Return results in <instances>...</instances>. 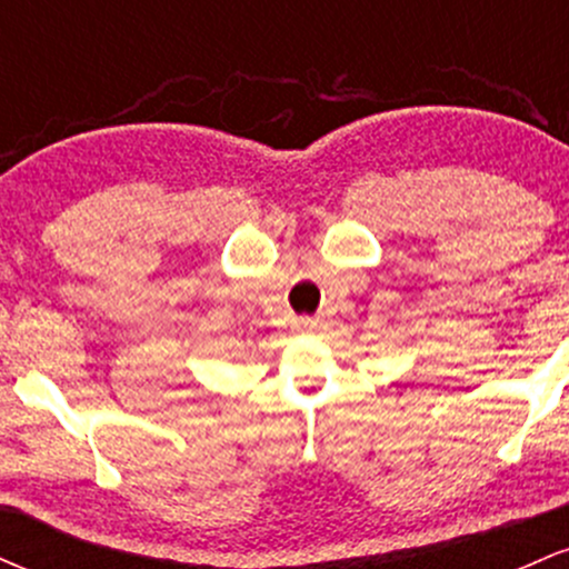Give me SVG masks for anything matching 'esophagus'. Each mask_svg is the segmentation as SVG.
<instances>
[{"instance_id": "esophagus-1", "label": "esophagus", "mask_w": 569, "mask_h": 569, "mask_svg": "<svg viewBox=\"0 0 569 569\" xmlns=\"http://www.w3.org/2000/svg\"><path fill=\"white\" fill-rule=\"evenodd\" d=\"M302 329H307V331L316 329V321H310V318H302Z\"/></svg>"}]
</instances>
